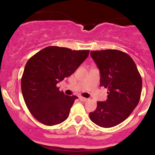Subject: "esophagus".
Segmentation results:
<instances>
[{"mask_svg": "<svg viewBox=\"0 0 155 155\" xmlns=\"http://www.w3.org/2000/svg\"><path fill=\"white\" fill-rule=\"evenodd\" d=\"M79 98L80 101H83V102H85V101H87L88 100L87 98H86V97H82V96H79Z\"/></svg>", "mask_w": 155, "mask_h": 155, "instance_id": "obj_1", "label": "esophagus"}]
</instances>
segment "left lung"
Wrapping results in <instances>:
<instances>
[{
  "label": "left lung",
  "instance_id": "8db88e82",
  "mask_svg": "<svg viewBox=\"0 0 155 155\" xmlns=\"http://www.w3.org/2000/svg\"><path fill=\"white\" fill-rule=\"evenodd\" d=\"M90 55L100 71L101 86L108 89V98L97 103L90 118L100 127H114L125 120L139 102L141 76L133 60L123 51H92Z\"/></svg>",
  "mask_w": 155,
  "mask_h": 155
}]
</instances>
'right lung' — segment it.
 <instances>
[{
  "label": "right lung",
  "mask_w": 155,
  "mask_h": 155,
  "mask_svg": "<svg viewBox=\"0 0 155 155\" xmlns=\"http://www.w3.org/2000/svg\"><path fill=\"white\" fill-rule=\"evenodd\" d=\"M89 50L47 47L27 62L21 79L25 102L31 114L46 125L65 121L78 97L60 92L57 84L68 77L87 59Z\"/></svg>",
  "instance_id": "add662e5"
}]
</instances>
